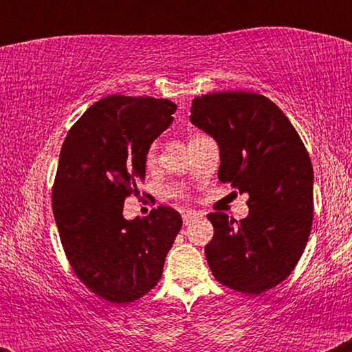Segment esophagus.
I'll return each mask as SVG.
<instances>
[{
  "label": "esophagus",
  "mask_w": 352,
  "mask_h": 352,
  "mask_svg": "<svg viewBox=\"0 0 352 352\" xmlns=\"http://www.w3.org/2000/svg\"><path fill=\"white\" fill-rule=\"evenodd\" d=\"M201 213L200 212H195V210H188V212L184 213V223L188 225L190 221H193L195 218H200Z\"/></svg>",
  "instance_id": "34e87169"
}]
</instances>
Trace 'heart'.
<instances>
[{
	"mask_svg": "<svg viewBox=\"0 0 352 352\" xmlns=\"http://www.w3.org/2000/svg\"><path fill=\"white\" fill-rule=\"evenodd\" d=\"M153 157H155V147H152L151 152H148V162H152Z\"/></svg>",
	"mask_w": 352,
	"mask_h": 352,
	"instance_id": "heart-1",
	"label": "heart"
}]
</instances>
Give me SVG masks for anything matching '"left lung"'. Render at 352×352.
Returning <instances> with one entry per match:
<instances>
[{
  "label": "left lung",
  "mask_w": 352,
  "mask_h": 352,
  "mask_svg": "<svg viewBox=\"0 0 352 352\" xmlns=\"http://www.w3.org/2000/svg\"><path fill=\"white\" fill-rule=\"evenodd\" d=\"M190 122L218 144V179L248 195V217L210 213L205 256L228 288L261 294L289 276L313 223V165L288 117L265 96L227 91L192 100Z\"/></svg>",
  "instance_id": "8db88e82"
}]
</instances>
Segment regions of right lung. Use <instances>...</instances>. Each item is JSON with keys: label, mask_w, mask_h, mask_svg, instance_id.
Segmentation results:
<instances>
[{"label": "right lung", "mask_w": 352, "mask_h": 352, "mask_svg": "<svg viewBox=\"0 0 352 352\" xmlns=\"http://www.w3.org/2000/svg\"><path fill=\"white\" fill-rule=\"evenodd\" d=\"M172 100L109 96L72 125L59 153L52 212L78 278L104 300L127 305L162 276L182 228L170 207L127 220L124 200L137 192L153 140L173 122Z\"/></svg>", "instance_id": "obj_1"}]
</instances>
